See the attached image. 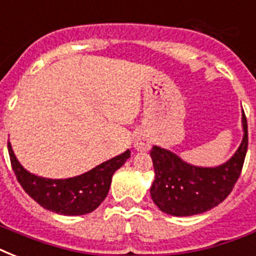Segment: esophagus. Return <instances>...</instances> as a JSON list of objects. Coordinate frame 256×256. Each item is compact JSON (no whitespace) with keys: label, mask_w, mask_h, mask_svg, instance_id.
<instances>
[{"label":"esophagus","mask_w":256,"mask_h":256,"mask_svg":"<svg viewBox=\"0 0 256 256\" xmlns=\"http://www.w3.org/2000/svg\"><path fill=\"white\" fill-rule=\"evenodd\" d=\"M134 148L138 152H148L152 148V140L148 134H140L134 140Z\"/></svg>","instance_id":"34e87169"}]
</instances>
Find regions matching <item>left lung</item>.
<instances>
[{"label":"left lung","mask_w":256,"mask_h":256,"mask_svg":"<svg viewBox=\"0 0 256 256\" xmlns=\"http://www.w3.org/2000/svg\"><path fill=\"white\" fill-rule=\"evenodd\" d=\"M243 138L238 150L224 164L203 168L187 164L175 152L154 146L150 156L156 178L150 188L152 202L162 212L192 216L214 208L228 196L238 180L246 158L248 132L242 112Z\"/></svg>","instance_id":"1"}]
</instances>
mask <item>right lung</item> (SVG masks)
Instances as JSON below:
<instances>
[{"label":"right lung","mask_w":256,"mask_h":256,"mask_svg":"<svg viewBox=\"0 0 256 256\" xmlns=\"http://www.w3.org/2000/svg\"><path fill=\"white\" fill-rule=\"evenodd\" d=\"M10 162L18 182L29 196L56 214L77 216L92 212L108 196L112 174L130 158V150L98 164L88 172L65 179L38 176L26 170L8 142Z\"/></svg>","instance_id":"obj_1"}]
</instances>
